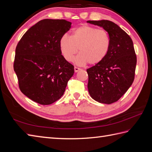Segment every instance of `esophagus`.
<instances>
[{
    "label": "esophagus",
    "instance_id": "obj_1",
    "mask_svg": "<svg viewBox=\"0 0 152 152\" xmlns=\"http://www.w3.org/2000/svg\"><path fill=\"white\" fill-rule=\"evenodd\" d=\"M80 70V69L78 68V67H76V66H75V72H78Z\"/></svg>",
    "mask_w": 152,
    "mask_h": 152
}]
</instances>
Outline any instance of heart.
<instances>
[{"instance_id":"obj_1","label":"heart","mask_w":152,"mask_h":152,"mask_svg":"<svg viewBox=\"0 0 152 152\" xmlns=\"http://www.w3.org/2000/svg\"><path fill=\"white\" fill-rule=\"evenodd\" d=\"M111 40L105 30L88 25H82L73 31L72 36L64 35L60 39L59 48L67 61H72L77 51L80 54L76 58L77 65L89 63L98 65L106 58L110 49Z\"/></svg>"}]
</instances>
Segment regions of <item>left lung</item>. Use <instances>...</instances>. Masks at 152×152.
Here are the masks:
<instances>
[{
    "label": "left lung",
    "instance_id": "8db88e82",
    "mask_svg": "<svg viewBox=\"0 0 152 152\" xmlns=\"http://www.w3.org/2000/svg\"><path fill=\"white\" fill-rule=\"evenodd\" d=\"M109 34L110 49L103 61L87 69V88L91 98L111 104L118 100L132 86L137 64L132 39L125 31L108 20H88Z\"/></svg>",
    "mask_w": 152,
    "mask_h": 152
}]
</instances>
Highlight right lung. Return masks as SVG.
Here are the masks:
<instances>
[{
	"instance_id": "1",
	"label": "right lung",
	"mask_w": 152,
	"mask_h": 152,
	"mask_svg": "<svg viewBox=\"0 0 152 152\" xmlns=\"http://www.w3.org/2000/svg\"><path fill=\"white\" fill-rule=\"evenodd\" d=\"M71 24L64 19L41 20L17 45L13 69L20 90L38 104L50 105L59 100L75 73L59 48L60 39Z\"/></svg>"
}]
</instances>
